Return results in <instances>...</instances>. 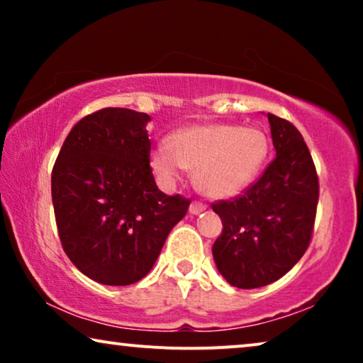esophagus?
<instances>
[{
    "mask_svg": "<svg viewBox=\"0 0 363 363\" xmlns=\"http://www.w3.org/2000/svg\"><path fill=\"white\" fill-rule=\"evenodd\" d=\"M205 210H206V205L201 201H193L190 205V213H193V215H198V213H201Z\"/></svg>",
    "mask_w": 363,
    "mask_h": 363,
    "instance_id": "esophagus-1",
    "label": "esophagus"
}]
</instances>
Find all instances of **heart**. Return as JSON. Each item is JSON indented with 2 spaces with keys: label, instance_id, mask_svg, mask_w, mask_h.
Listing matches in <instances>:
<instances>
[{
  "label": "heart",
  "instance_id": "1",
  "mask_svg": "<svg viewBox=\"0 0 363 363\" xmlns=\"http://www.w3.org/2000/svg\"><path fill=\"white\" fill-rule=\"evenodd\" d=\"M267 138L259 128L205 123L182 128L168 138V148L153 152L152 165L165 180L182 168L195 170L196 185L213 198H226L250 185L267 157Z\"/></svg>",
  "mask_w": 363,
  "mask_h": 363
}]
</instances>
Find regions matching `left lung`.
<instances>
[{"label":"left lung","mask_w":363,"mask_h":363,"mask_svg":"<svg viewBox=\"0 0 363 363\" xmlns=\"http://www.w3.org/2000/svg\"><path fill=\"white\" fill-rule=\"evenodd\" d=\"M276 157L241 195L211 203L223 231L213 245L218 271L240 289L281 279L304 256L314 231L319 177L301 132L267 113Z\"/></svg>","instance_id":"1"}]
</instances>
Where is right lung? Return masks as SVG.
<instances>
[{
  "label": "right lung",
  "mask_w": 363,
  "mask_h": 363,
  "mask_svg": "<svg viewBox=\"0 0 363 363\" xmlns=\"http://www.w3.org/2000/svg\"><path fill=\"white\" fill-rule=\"evenodd\" d=\"M150 117L107 107L81 118L51 177L62 250L92 281L128 286L155 264L190 200L158 190L150 167Z\"/></svg>",
  "instance_id": "right-lung-1"
}]
</instances>
